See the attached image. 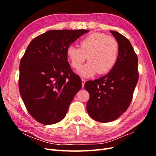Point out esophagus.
<instances>
[{
    "mask_svg": "<svg viewBox=\"0 0 156 156\" xmlns=\"http://www.w3.org/2000/svg\"><path fill=\"white\" fill-rule=\"evenodd\" d=\"M81 81H82V87H84V83H85V79H81Z\"/></svg>",
    "mask_w": 156,
    "mask_h": 156,
    "instance_id": "1",
    "label": "esophagus"
}]
</instances>
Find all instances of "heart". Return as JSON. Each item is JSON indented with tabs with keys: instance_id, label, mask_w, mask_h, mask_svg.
Wrapping results in <instances>:
<instances>
[{
	"instance_id": "1",
	"label": "heart",
	"mask_w": 156,
	"mask_h": 156,
	"mask_svg": "<svg viewBox=\"0 0 156 156\" xmlns=\"http://www.w3.org/2000/svg\"><path fill=\"white\" fill-rule=\"evenodd\" d=\"M119 54V44L116 40L100 32L92 33L82 39L80 48L72 45L66 50L68 59L74 69L81 68L87 58L89 60L79 72L84 77H91L97 72H109L115 66Z\"/></svg>"
}]
</instances>
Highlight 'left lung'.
Returning a JSON list of instances; mask_svg holds the SVG:
<instances>
[{"label":"left lung","mask_w":156,"mask_h":156,"mask_svg":"<svg viewBox=\"0 0 156 156\" xmlns=\"http://www.w3.org/2000/svg\"><path fill=\"white\" fill-rule=\"evenodd\" d=\"M110 32L119 44L117 62L106 75L84 84L90 94L87 112L100 122L113 121L126 112L139 79L138 58L130 41L119 32Z\"/></svg>","instance_id":"1"}]
</instances>
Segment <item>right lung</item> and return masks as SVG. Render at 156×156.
<instances>
[{
  "label": "right lung",
  "mask_w": 156,
  "mask_h": 156,
  "mask_svg": "<svg viewBox=\"0 0 156 156\" xmlns=\"http://www.w3.org/2000/svg\"><path fill=\"white\" fill-rule=\"evenodd\" d=\"M88 30H52L33 39L20 61L19 88L30 115L40 123L62 120L81 88L68 62V47Z\"/></svg>",
  "instance_id": "1"
}]
</instances>
